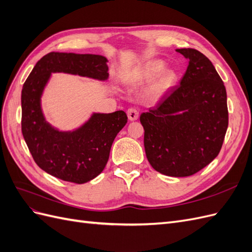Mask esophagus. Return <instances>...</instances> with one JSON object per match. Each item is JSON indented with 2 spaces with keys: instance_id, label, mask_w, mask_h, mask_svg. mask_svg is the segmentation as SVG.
<instances>
[{
  "instance_id": "34e87169",
  "label": "esophagus",
  "mask_w": 252,
  "mask_h": 252,
  "mask_svg": "<svg viewBox=\"0 0 252 252\" xmlns=\"http://www.w3.org/2000/svg\"><path fill=\"white\" fill-rule=\"evenodd\" d=\"M127 116H128V119L130 121H135L139 118V110L135 107H130L127 110Z\"/></svg>"
}]
</instances>
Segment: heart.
I'll return each instance as SVG.
<instances>
[{
    "mask_svg": "<svg viewBox=\"0 0 252 252\" xmlns=\"http://www.w3.org/2000/svg\"><path fill=\"white\" fill-rule=\"evenodd\" d=\"M164 66L165 64L161 62V61H155V62H152L145 68V70L139 75V79L145 81L154 79L159 71H162ZM175 79H177V75H175V73L172 70L163 71L158 75L157 82L155 83L154 87H152V95L158 96L165 94L167 90H169L173 86Z\"/></svg>",
    "mask_w": 252,
    "mask_h": 252,
    "instance_id": "heart-1",
    "label": "heart"
}]
</instances>
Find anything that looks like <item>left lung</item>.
<instances>
[{"label":"left lung","instance_id":"left-lung-1","mask_svg":"<svg viewBox=\"0 0 252 252\" xmlns=\"http://www.w3.org/2000/svg\"><path fill=\"white\" fill-rule=\"evenodd\" d=\"M188 60L180 85L140 117L144 147L152 168L189 177L215 159L228 127L226 88L215 66L192 48L177 49Z\"/></svg>","mask_w":252,"mask_h":252}]
</instances>
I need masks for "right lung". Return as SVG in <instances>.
Listing matches in <instances>:
<instances>
[{"mask_svg": "<svg viewBox=\"0 0 252 252\" xmlns=\"http://www.w3.org/2000/svg\"><path fill=\"white\" fill-rule=\"evenodd\" d=\"M107 59L98 55L49 52L35 64L22 89V133L36 165L66 182L84 184L100 174L108 162L111 145L127 123L123 110L94 113L73 131H60L46 120L41 96L52 72L78 74L105 81Z\"/></svg>", "mask_w": 252, "mask_h": 252, "instance_id": "add662e5", "label": "right lung"}]
</instances>
